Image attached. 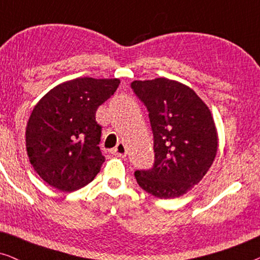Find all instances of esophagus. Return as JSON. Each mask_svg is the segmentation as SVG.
I'll return each mask as SVG.
<instances>
[{
    "label": "esophagus",
    "instance_id": "obj_1",
    "mask_svg": "<svg viewBox=\"0 0 260 260\" xmlns=\"http://www.w3.org/2000/svg\"><path fill=\"white\" fill-rule=\"evenodd\" d=\"M111 152H112L113 155L119 156V157H125V156H126V147H125V144H124L123 142H119V143L117 144V147L115 149H112Z\"/></svg>",
    "mask_w": 260,
    "mask_h": 260
}]
</instances>
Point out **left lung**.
I'll return each instance as SVG.
<instances>
[{
    "label": "left lung",
    "instance_id": "1",
    "mask_svg": "<svg viewBox=\"0 0 260 260\" xmlns=\"http://www.w3.org/2000/svg\"><path fill=\"white\" fill-rule=\"evenodd\" d=\"M149 112L155 162L136 170L142 189L159 199L186 194L206 175L218 150V134L208 106L190 87L156 78L131 83Z\"/></svg>",
    "mask_w": 260,
    "mask_h": 260
}]
</instances>
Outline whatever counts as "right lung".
I'll return each mask as SVG.
<instances>
[{"label":"right lung","mask_w":260,"mask_h":260,"mask_svg":"<svg viewBox=\"0 0 260 260\" xmlns=\"http://www.w3.org/2000/svg\"><path fill=\"white\" fill-rule=\"evenodd\" d=\"M119 79L77 78L52 88L31 111L26 127L30 165L45 182L61 191L86 186L105 157L95 111L115 93Z\"/></svg>","instance_id":"right-lung-1"}]
</instances>
